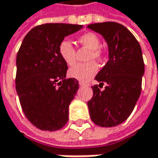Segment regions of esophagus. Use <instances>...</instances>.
Returning a JSON list of instances; mask_svg holds the SVG:
<instances>
[{
	"instance_id": "1",
	"label": "esophagus",
	"mask_w": 158,
	"mask_h": 158,
	"mask_svg": "<svg viewBox=\"0 0 158 158\" xmlns=\"http://www.w3.org/2000/svg\"><path fill=\"white\" fill-rule=\"evenodd\" d=\"M79 86H80V87H84V86H89V84H87V83H85V82H83V81H79Z\"/></svg>"
}]
</instances>
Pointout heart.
I'll return each mask as SVG.
<instances>
[{"mask_svg":"<svg viewBox=\"0 0 158 158\" xmlns=\"http://www.w3.org/2000/svg\"><path fill=\"white\" fill-rule=\"evenodd\" d=\"M78 41L83 47L90 49L88 60H102L103 50L100 48L101 40L99 36L92 33L88 32L81 35L78 38ZM58 54L61 59L68 65L73 66L76 62V50L73 45L69 40H63L58 46ZM98 72V65L93 62H88L85 64H77L71 68L69 71V75L71 78L77 79L80 81H88L94 77Z\"/></svg>","mask_w":158,"mask_h":158,"instance_id":"1","label":"heart"}]
</instances>
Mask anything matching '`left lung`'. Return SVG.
<instances>
[{
  "label": "left lung",
  "mask_w": 158,
  "mask_h": 158,
  "mask_svg": "<svg viewBox=\"0 0 158 158\" xmlns=\"http://www.w3.org/2000/svg\"><path fill=\"white\" fill-rule=\"evenodd\" d=\"M88 28L102 35L109 48V60L95 77L100 84L91 87L89 115L99 126H116L130 116L140 97L144 73L142 49L134 35L121 23H98ZM104 83L106 87L101 91Z\"/></svg>",
  "instance_id": "left-lung-1"
}]
</instances>
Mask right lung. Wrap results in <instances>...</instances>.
Wrapping results in <instances>:
<instances>
[{
	"label": "right lung",
	"instance_id": "add662e5",
	"mask_svg": "<svg viewBox=\"0 0 158 158\" xmlns=\"http://www.w3.org/2000/svg\"><path fill=\"white\" fill-rule=\"evenodd\" d=\"M83 26L45 23L25 35L16 56L15 88L29 122L43 131H56L69 121V106L79 89L76 79H66L68 65L58 54L64 38Z\"/></svg>",
	"mask_w": 158,
	"mask_h": 158
}]
</instances>
